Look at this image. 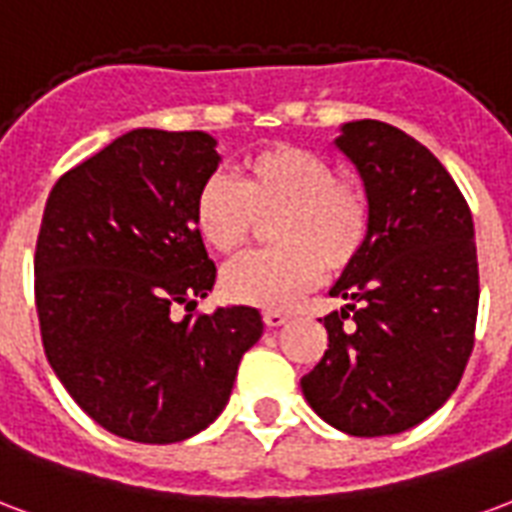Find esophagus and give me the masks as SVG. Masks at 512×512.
<instances>
[{"mask_svg": "<svg viewBox=\"0 0 512 512\" xmlns=\"http://www.w3.org/2000/svg\"><path fill=\"white\" fill-rule=\"evenodd\" d=\"M287 320H290V314L287 312H276V309L263 312V323H266L268 328H279V325H285Z\"/></svg>", "mask_w": 512, "mask_h": 512, "instance_id": "34e87169", "label": "esophagus"}]
</instances>
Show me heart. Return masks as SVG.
Returning a JSON list of instances; mask_svg holds the SVG:
<instances>
[{"instance_id": "1", "label": "heart", "mask_w": 512, "mask_h": 512, "mask_svg": "<svg viewBox=\"0 0 512 512\" xmlns=\"http://www.w3.org/2000/svg\"><path fill=\"white\" fill-rule=\"evenodd\" d=\"M195 227L219 255H236L260 225L274 249L246 255L222 274L230 301L282 309L312 290L323 268L355 266L372 233V206L355 179L339 176L328 157L293 143L246 154L236 184L211 176L195 195Z\"/></svg>"}]
</instances>
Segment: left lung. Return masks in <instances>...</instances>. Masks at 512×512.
Wrapping results in <instances>:
<instances>
[{
	"label": "left lung",
	"mask_w": 512,
	"mask_h": 512,
	"mask_svg": "<svg viewBox=\"0 0 512 512\" xmlns=\"http://www.w3.org/2000/svg\"><path fill=\"white\" fill-rule=\"evenodd\" d=\"M336 146L361 173L372 233L331 287L347 306L320 320L328 350L301 391L333 429L385 437L437 412L467 369L480 298L475 225L442 162L399 127L350 121Z\"/></svg>",
	"instance_id": "8db88e82"
}]
</instances>
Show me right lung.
I'll return each instance as SVG.
<instances>
[{
	"label": "right lung",
	"instance_id": "obj_1",
	"mask_svg": "<svg viewBox=\"0 0 512 512\" xmlns=\"http://www.w3.org/2000/svg\"><path fill=\"white\" fill-rule=\"evenodd\" d=\"M214 146L208 132L121 135L56 181L37 236L45 358L89 418L143 445L214 423L263 333L252 306L173 320L217 279L192 217Z\"/></svg>",
	"mask_w": 512,
	"mask_h": 512
}]
</instances>
